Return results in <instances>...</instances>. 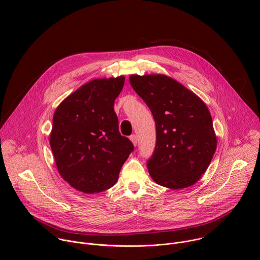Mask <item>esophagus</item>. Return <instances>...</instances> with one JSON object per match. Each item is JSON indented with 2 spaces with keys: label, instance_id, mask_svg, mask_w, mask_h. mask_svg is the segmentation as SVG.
<instances>
[{
  "label": "esophagus",
  "instance_id": "esophagus-1",
  "mask_svg": "<svg viewBox=\"0 0 260 260\" xmlns=\"http://www.w3.org/2000/svg\"><path fill=\"white\" fill-rule=\"evenodd\" d=\"M129 139H131V141H132V143L134 144V146H136L137 143H138V137H137L136 135H132V136L129 137Z\"/></svg>",
  "mask_w": 260,
  "mask_h": 260
}]
</instances>
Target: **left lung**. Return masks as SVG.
Instances as JSON below:
<instances>
[{
    "label": "left lung",
    "mask_w": 260,
    "mask_h": 260,
    "mask_svg": "<svg viewBox=\"0 0 260 260\" xmlns=\"http://www.w3.org/2000/svg\"><path fill=\"white\" fill-rule=\"evenodd\" d=\"M134 90L151 110L156 146L147 167L155 183L178 190L196 184L217 148L211 113L193 91L164 74L131 75Z\"/></svg>",
    "instance_id": "8db88e82"
}]
</instances>
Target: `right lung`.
<instances>
[{
  "instance_id": "obj_1",
  "label": "right lung",
  "mask_w": 260,
  "mask_h": 260,
  "mask_svg": "<svg viewBox=\"0 0 260 260\" xmlns=\"http://www.w3.org/2000/svg\"><path fill=\"white\" fill-rule=\"evenodd\" d=\"M124 76L98 78L68 95L55 109L50 147L57 171L73 188L92 194L117 182L134 150L114 112Z\"/></svg>"
}]
</instances>
